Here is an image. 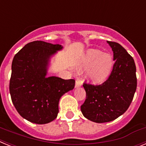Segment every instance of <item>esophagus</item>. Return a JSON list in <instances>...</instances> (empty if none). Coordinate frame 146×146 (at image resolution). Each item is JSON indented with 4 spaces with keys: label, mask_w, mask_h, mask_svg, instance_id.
Wrapping results in <instances>:
<instances>
[{
    "label": "esophagus",
    "mask_w": 146,
    "mask_h": 146,
    "mask_svg": "<svg viewBox=\"0 0 146 146\" xmlns=\"http://www.w3.org/2000/svg\"><path fill=\"white\" fill-rule=\"evenodd\" d=\"M82 86V82L80 80H77L75 82V88H79Z\"/></svg>",
    "instance_id": "1"
}]
</instances>
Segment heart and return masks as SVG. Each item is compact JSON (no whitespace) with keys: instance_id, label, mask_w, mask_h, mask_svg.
<instances>
[{"instance_id":"obj_1","label":"heart","mask_w":146,"mask_h":146,"mask_svg":"<svg viewBox=\"0 0 146 146\" xmlns=\"http://www.w3.org/2000/svg\"><path fill=\"white\" fill-rule=\"evenodd\" d=\"M113 66V59L110 54L90 49L83 54L77 64V69L79 70L87 69L85 74L86 80L99 84L108 79Z\"/></svg>"}]
</instances>
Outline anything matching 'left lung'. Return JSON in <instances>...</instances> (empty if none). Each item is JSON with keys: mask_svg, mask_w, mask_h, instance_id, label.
I'll use <instances>...</instances> for the list:
<instances>
[{"mask_svg": "<svg viewBox=\"0 0 146 146\" xmlns=\"http://www.w3.org/2000/svg\"><path fill=\"white\" fill-rule=\"evenodd\" d=\"M107 42L113 50L115 61L111 74L102 85H83L86 99L81 106V112L87 119L99 123L110 122L123 115L137 88L133 58L118 43Z\"/></svg>", "mask_w": 146, "mask_h": 146, "instance_id": "left-lung-1", "label": "left lung"}]
</instances>
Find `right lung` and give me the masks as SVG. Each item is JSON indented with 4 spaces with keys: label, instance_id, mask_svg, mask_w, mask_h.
<instances>
[{
    "label": "right lung",
    "instance_id": "obj_1",
    "mask_svg": "<svg viewBox=\"0 0 146 146\" xmlns=\"http://www.w3.org/2000/svg\"><path fill=\"white\" fill-rule=\"evenodd\" d=\"M62 45L35 41L15 55L11 64L9 91L11 101L23 118L37 124L57 118L59 100L74 88V80L47 77L50 60Z\"/></svg>",
    "mask_w": 146,
    "mask_h": 146
}]
</instances>
